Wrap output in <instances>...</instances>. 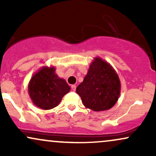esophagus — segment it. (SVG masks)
<instances>
[{
	"mask_svg": "<svg viewBox=\"0 0 156 156\" xmlns=\"http://www.w3.org/2000/svg\"><path fill=\"white\" fill-rule=\"evenodd\" d=\"M71 89H72V90L73 91V92H75L76 89V85H72L71 86Z\"/></svg>",
	"mask_w": 156,
	"mask_h": 156,
	"instance_id": "34e87169",
	"label": "esophagus"
}]
</instances>
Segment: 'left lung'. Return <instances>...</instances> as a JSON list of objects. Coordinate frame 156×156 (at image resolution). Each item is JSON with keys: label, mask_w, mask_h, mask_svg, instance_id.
<instances>
[{"label": "left lung", "mask_w": 156, "mask_h": 156, "mask_svg": "<svg viewBox=\"0 0 156 156\" xmlns=\"http://www.w3.org/2000/svg\"><path fill=\"white\" fill-rule=\"evenodd\" d=\"M120 91V80L115 69L100 57L94 58L83 82L76 88L84 106L94 112L112 108L119 99Z\"/></svg>", "instance_id": "obj_1"}]
</instances>
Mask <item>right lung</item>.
<instances>
[{"label": "right lung", "mask_w": 156, "mask_h": 156, "mask_svg": "<svg viewBox=\"0 0 156 156\" xmlns=\"http://www.w3.org/2000/svg\"><path fill=\"white\" fill-rule=\"evenodd\" d=\"M70 90L66 80L55 74V67L44 66L31 77L28 91L36 106L50 110L59 104Z\"/></svg>", "instance_id": "add662e5"}]
</instances>
